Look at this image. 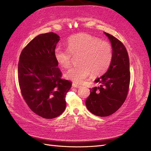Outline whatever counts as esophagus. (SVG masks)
Instances as JSON below:
<instances>
[{"mask_svg":"<svg viewBox=\"0 0 151 151\" xmlns=\"http://www.w3.org/2000/svg\"><path fill=\"white\" fill-rule=\"evenodd\" d=\"M72 86L76 88H80L81 87V85H79V84H76V83H72Z\"/></svg>","mask_w":151,"mask_h":151,"instance_id":"obj_1","label":"esophagus"}]
</instances>
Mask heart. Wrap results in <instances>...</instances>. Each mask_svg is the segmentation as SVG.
Instances as JSON below:
<instances>
[{"mask_svg":"<svg viewBox=\"0 0 151 151\" xmlns=\"http://www.w3.org/2000/svg\"><path fill=\"white\" fill-rule=\"evenodd\" d=\"M68 49L57 47L54 56L62 67L67 68L72 62L73 57H79V65L68 70L65 74L67 79L82 83L91 73L99 76L106 71L113 57L111 45L89 34L81 33L72 36L68 40Z\"/></svg>","mask_w":151,"mask_h":151,"instance_id":"b5f03b06","label":"heart"}]
</instances>
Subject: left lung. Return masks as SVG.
I'll list each match as a JSON object with an SVG mask.
<instances>
[{
	"label": "left lung",
	"mask_w": 151,
	"mask_h": 151,
	"mask_svg": "<svg viewBox=\"0 0 151 151\" xmlns=\"http://www.w3.org/2000/svg\"><path fill=\"white\" fill-rule=\"evenodd\" d=\"M110 40L113 57L108 70L96 79L99 87L91 89L86 101L88 110L98 116H108L119 109L129 93L130 73L129 57L125 47L115 36L104 32Z\"/></svg>",
	"instance_id": "obj_1"
}]
</instances>
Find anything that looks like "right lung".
<instances>
[{
	"label": "right lung",
	"mask_w": 151,
	"mask_h": 151,
	"mask_svg": "<svg viewBox=\"0 0 151 151\" xmlns=\"http://www.w3.org/2000/svg\"><path fill=\"white\" fill-rule=\"evenodd\" d=\"M60 37L50 32L40 35L26 45L18 63V81L22 96L36 115L46 119L60 115L71 83L62 78L54 51Z\"/></svg>",
	"instance_id": "add662e5"
}]
</instances>
